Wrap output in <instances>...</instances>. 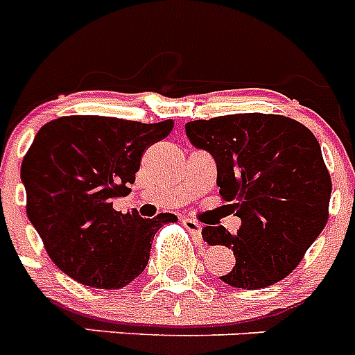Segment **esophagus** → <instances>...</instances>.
<instances>
[{
	"mask_svg": "<svg viewBox=\"0 0 355 355\" xmlns=\"http://www.w3.org/2000/svg\"><path fill=\"white\" fill-rule=\"evenodd\" d=\"M183 224H184V227L190 231V233H193V234H197V236H199L200 229H202V225H200L199 222L193 220V218H183Z\"/></svg>",
	"mask_w": 355,
	"mask_h": 355,
	"instance_id": "obj_1",
	"label": "esophagus"
}]
</instances>
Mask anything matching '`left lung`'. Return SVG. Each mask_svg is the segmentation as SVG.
I'll list each match as a JSON object with an SVG mask.
<instances>
[{
    "label": "left lung",
    "mask_w": 355,
    "mask_h": 355,
    "mask_svg": "<svg viewBox=\"0 0 355 355\" xmlns=\"http://www.w3.org/2000/svg\"><path fill=\"white\" fill-rule=\"evenodd\" d=\"M193 147L213 156L227 211L241 220L236 234L206 225L209 245L233 247V270L220 281L259 290L302 261L329 218L331 175L315 135L283 115L236 114L184 124Z\"/></svg>",
    "instance_id": "8db88e82"
}]
</instances>
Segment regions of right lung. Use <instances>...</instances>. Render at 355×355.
I'll return each mask as SVG.
<instances>
[{"label":"right lung","instance_id":"1","mask_svg":"<svg viewBox=\"0 0 355 355\" xmlns=\"http://www.w3.org/2000/svg\"><path fill=\"white\" fill-rule=\"evenodd\" d=\"M174 122L71 115L44 124L21 165L26 213L62 272L97 290L124 288L146 270L150 241L172 213L122 215L114 199L130 193L144 150Z\"/></svg>","mask_w":355,"mask_h":355}]
</instances>
